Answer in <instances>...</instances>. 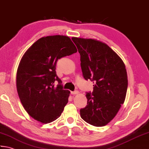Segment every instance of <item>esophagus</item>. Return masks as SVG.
<instances>
[{
    "label": "esophagus",
    "mask_w": 149,
    "mask_h": 149,
    "mask_svg": "<svg viewBox=\"0 0 149 149\" xmlns=\"http://www.w3.org/2000/svg\"><path fill=\"white\" fill-rule=\"evenodd\" d=\"M71 95H77L79 93V92L78 91H71Z\"/></svg>",
    "instance_id": "esophagus-1"
}]
</instances>
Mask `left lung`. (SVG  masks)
Masks as SVG:
<instances>
[{"label": "left lung", "mask_w": 149, "mask_h": 149, "mask_svg": "<svg viewBox=\"0 0 149 149\" xmlns=\"http://www.w3.org/2000/svg\"><path fill=\"white\" fill-rule=\"evenodd\" d=\"M80 55L83 77L91 80L93 91L88 93V105L80 116L95 127L113 119L124 103L128 87L127 69L122 59L107 44L95 39L72 38Z\"/></svg>", "instance_id": "8db88e82"}]
</instances>
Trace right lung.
<instances>
[{
  "instance_id": "1",
  "label": "right lung",
  "mask_w": 149,
  "mask_h": 149,
  "mask_svg": "<svg viewBox=\"0 0 149 149\" xmlns=\"http://www.w3.org/2000/svg\"><path fill=\"white\" fill-rule=\"evenodd\" d=\"M77 52L69 36L55 35L39 39L22 56L17 71V91L33 119L46 124L61 116L70 91L63 89L56 65L58 59ZM56 81L60 84L56 87Z\"/></svg>"
}]
</instances>
